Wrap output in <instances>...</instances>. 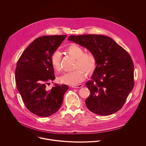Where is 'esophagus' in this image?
<instances>
[{
  "label": "esophagus",
  "mask_w": 146,
  "mask_h": 146,
  "mask_svg": "<svg viewBox=\"0 0 146 146\" xmlns=\"http://www.w3.org/2000/svg\"><path fill=\"white\" fill-rule=\"evenodd\" d=\"M72 88H81L82 87V84H78V85H74V86H71Z\"/></svg>",
  "instance_id": "esophagus-1"
}]
</instances>
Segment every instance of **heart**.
Listing matches in <instances>:
<instances>
[{
    "label": "heart",
    "instance_id": "obj_1",
    "mask_svg": "<svg viewBox=\"0 0 146 146\" xmlns=\"http://www.w3.org/2000/svg\"><path fill=\"white\" fill-rule=\"evenodd\" d=\"M66 52L69 56L76 59L74 71L65 73L58 78L59 82L69 86H74L82 82L88 74L93 73L97 68L98 60L95 55L92 52H85L81 47L72 44L67 47ZM61 54L55 51L51 56V64L53 69L59 71L60 69Z\"/></svg>",
    "mask_w": 146,
    "mask_h": 146
}]
</instances>
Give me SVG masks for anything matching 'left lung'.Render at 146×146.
<instances>
[{"label":"left lung","mask_w":146,"mask_h":146,"mask_svg":"<svg viewBox=\"0 0 146 146\" xmlns=\"http://www.w3.org/2000/svg\"><path fill=\"white\" fill-rule=\"evenodd\" d=\"M68 40L85 47L97 58V68L86 82L87 108L100 115L112 114L124 105L134 86V66L128 52L111 38L99 35H71Z\"/></svg>","instance_id":"left-lung-1"}]
</instances>
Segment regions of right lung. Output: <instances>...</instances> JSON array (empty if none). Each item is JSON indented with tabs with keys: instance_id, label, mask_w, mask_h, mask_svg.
<instances>
[{
	"instance_id": "right-lung-1",
	"label": "right lung",
	"mask_w": 146,
	"mask_h": 146,
	"mask_svg": "<svg viewBox=\"0 0 146 146\" xmlns=\"http://www.w3.org/2000/svg\"><path fill=\"white\" fill-rule=\"evenodd\" d=\"M66 35L43 36L35 39L19 58L15 72L17 88L26 108L40 117H48L60 108L69 87L46 85L55 78L51 56Z\"/></svg>"
}]
</instances>
